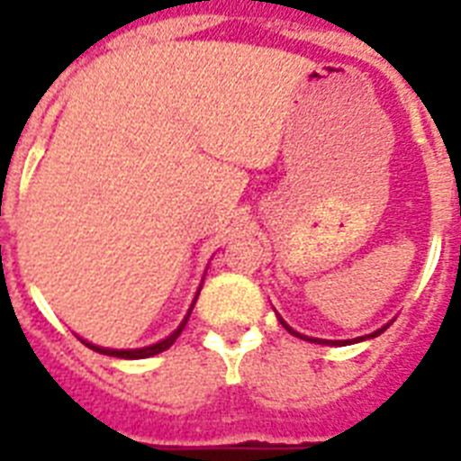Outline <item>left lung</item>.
<instances>
[{
    "label": "left lung",
    "instance_id": "1",
    "mask_svg": "<svg viewBox=\"0 0 461 461\" xmlns=\"http://www.w3.org/2000/svg\"><path fill=\"white\" fill-rule=\"evenodd\" d=\"M280 322H282V325H285V328H287V330H289V332H292V335H296V337H302V339H308V342H318V344H347V342H328V339H315V337H306V335H299V332H296V330H292V328H289L287 322L282 321V318H280ZM385 328H387V325H385ZM385 328H380V330H375V332H373V335H368V337H378V335H380V332H383V330H385ZM358 339H364V337H358Z\"/></svg>",
    "mask_w": 461,
    "mask_h": 461
}]
</instances>
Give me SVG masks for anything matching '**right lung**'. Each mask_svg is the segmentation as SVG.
Masks as SVG:
<instances>
[{
  "label": "right lung",
  "mask_w": 461,
  "mask_h": 461,
  "mask_svg": "<svg viewBox=\"0 0 461 461\" xmlns=\"http://www.w3.org/2000/svg\"><path fill=\"white\" fill-rule=\"evenodd\" d=\"M194 303H195V302H194ZM194 303H191V308H188L186 318L181 321V325H179V328H176V330H174L172 335L165 337L162 342L150 344V347H143V349H104V347H95V344L86 342V339H83V344H86V347H90V349H93V351H100V354H107V357H117V358H148V357H155V354H159V351L169 349V347H172V344L176 342V337L181 335V330H184V325H186L188 315H191V311H194Z\"/></svg>",
  "instance_id": "add662e5"
}]
</instances>
